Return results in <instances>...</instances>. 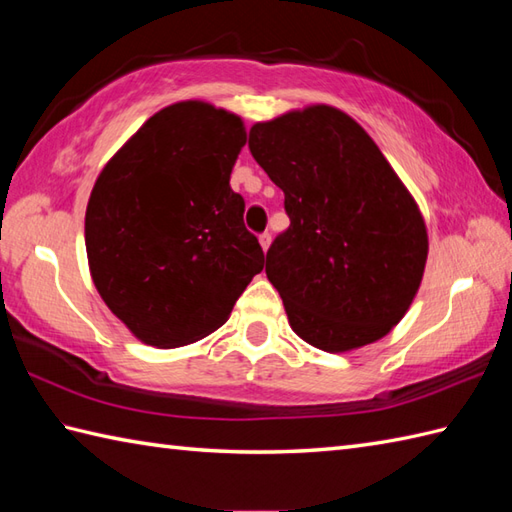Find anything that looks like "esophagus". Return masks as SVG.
<instances>
[{
	"instance_id": "esophagus-1",
	"label": "esophagus",
	"mask_w": 512,
	"mask_h": 512,
	"mask_svg": "<svg viewBox=\"0 0 512 512\" xmlns=\"http://www.w3.org/2000/svg\"><path fill=\"white\" fill-rule=\"evenodd\" d=\"M270 239H273V235H270L268 231L259 235V244H262V248H264V250H268V246H270Z\"/></svg>"
}]
</instances>
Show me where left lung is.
I'll return each mask as SVG.
<instances>
[{"mask_svg":"<svg viewBox=\"0 0 512 512\" xmlns=\"http://www.w3.org/2000/svg\"><path fill=\"white\" fill-rule=\"evenodd\" d=\"M248 149L284 191L290 226L268 248L266 275L290 328L325 352L383 339L416 297L429 242L374 140L312 105L250 127Z\"/></svg>","mask_w":512,"mask_h":512,"instance_id":"8db88e82","label":"left lung"}]
</instances>
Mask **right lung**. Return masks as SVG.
Listing matches in <instances>:
<instances>
[{"label":"right lung","mask_w":512,"mask_h":512,"mask_svg":"<svg viewBox=\"0 0 512 512\" xmlns=\"http://www.w3.org/2000/svg\"><path fill=\"white\" fill-rule=\"evenodd\" d=\"M242 118L184 101L154 114L107 162L85 211L99 295L140 341L180 347L228 319L264 268L231 171Z\"/></svg>","instance_id":"right-lung-1"}]
</instances>
